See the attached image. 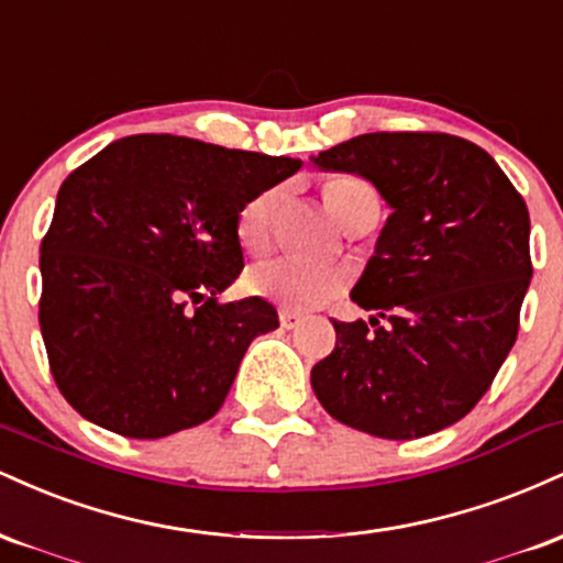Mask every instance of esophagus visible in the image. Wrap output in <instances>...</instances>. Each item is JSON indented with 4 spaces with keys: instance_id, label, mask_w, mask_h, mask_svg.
Here are the masks:
<instances>
[{
    "instance_id": "34e87169",
    "label": "esophagus",
    "mask_w": 563,
    "mask_h": 563,
    "mask_svg": "<svg viewBox=\"0 0 563 563\" xmlns=\"http://www.w3.org/2000/svg\"><path fill=\"white\" fill-rule=\"evenodd\" d=\"M301 314L294 312V309H280V325L286 328V331H294V328L301 325Z\"/></svg>"
}]
</instances>
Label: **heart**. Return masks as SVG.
<instances>
[{"instance_id":"obj_1","label":"heart","mask_w":563,"mask_h":563,"mask_svg":"<svg viewBox=\"0 0 563 563\" xmlns=\"http://www.w3.org/2000/svg\"><path fill=\"white\" fill-rule=\"evenodd\" d=\"M283 192L277 187L260 192L238 211L235 232L238 241L251 254H262L273 241L277 206H280ZM322 198H325L331 214L339 219L344 228L354 222L365 209L380 206L376 190L371 183L360 177H331L322 185ZM344 286V275L339 269L318 267V264H303L299 260H275L264 262L251 269L249 288L262 299H269L288 309H309L331 299Z\"/></svg>"}]
</instances>
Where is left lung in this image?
Listing matches in <instances>:
<instances>
[{
	"mask_svg": "<svg viewBox=\"0 0 563 563\" xmlns=\"http://www.w3.org/2000/svg\"><path fill=\"white\" fill-rule=\"evenodd\" d=\"M391 209L312 389L335 421L418 439L461 421L506 363L525 301L529 211L487 151L442 132L360 134L312 158Z\"/></svg>",
	"mask_w": 563,
	"mask_h": 563,
	"instance_id": "8db88e82",
	"label": "left lung"
}]
</instances>
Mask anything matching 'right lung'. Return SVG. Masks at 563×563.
<instances>
[{
  "mask_svg": "<svg viewBox=\"0 0 563 563\" xmlns=\"http://www.w3.org/2000/svg\"><path fill=\"white\" fill-rule=\"evenodd\" d=\"M299 158L132 134L70 172L42 241L38 325L68 405L113 434L209 421L269 301L217 299L241 275L238 211Z\"/></svg>",
  "mask_w": 563,
  "mask_h": 563,
  "instance_id": "obj_1",
  "label": "right lung"
}]
</instances>
